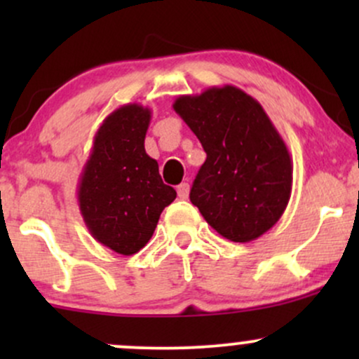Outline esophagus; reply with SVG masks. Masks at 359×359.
Wrapping results in <instances>:
<instances>
[{
	"label": "esophagus",
	"mask_w": 359,
	"mask_h": 359,
	"mask_svg": "<svg viewBox=\"0 0 359 359\" xmlns=\"http://www.w3.org/2000/svg\"><path fill=\"white\" fill-rule=\"evenodd\" d=\"M177 194H179V199H187L189 197V184H180L177 187Z\"/></svg>",
	"instance_id": "34e87169"
}]
</instances>
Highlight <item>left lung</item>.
I'll use <instances>...</instances> for the list:
<instances>
[{
    "instance_id": "obj_1",
    "label": "left lung",
    "mask_w": 359,
    "mask_h": 359,
    "mask_svg": "<svg viewBox=\"0 0 359 359\" xmlns=\"http://www.w3.org/2000/svg\"><path fill=\"white\" fill-rule=\"evenodd\" d=\"M174 109L208 154L191 189V203L208 224L234 243L273 228L290 199L294 168L262 104L226 84L179 96Z\"/></svg>"
}]
</instances>
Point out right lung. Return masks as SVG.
Instances as JSON below:
<instances>
[{"mask_svg":"<svg viewBox=\"0 0 359 359\" xmlns=\"http://www.w3.org/2000/svg\"><path fill=\"white\" fill-rule=\"evenodd\" d=\"M150 118L151 111L137 102L106 116L77 185L89 233L125 257L150 241L160 214L177 197L174 187L162 182L156 160L145 151Z\"/></svg>","mask_w":359,"mask_h":359,"instance_id":"add662e5","label":"right lung"}]
</instances>
